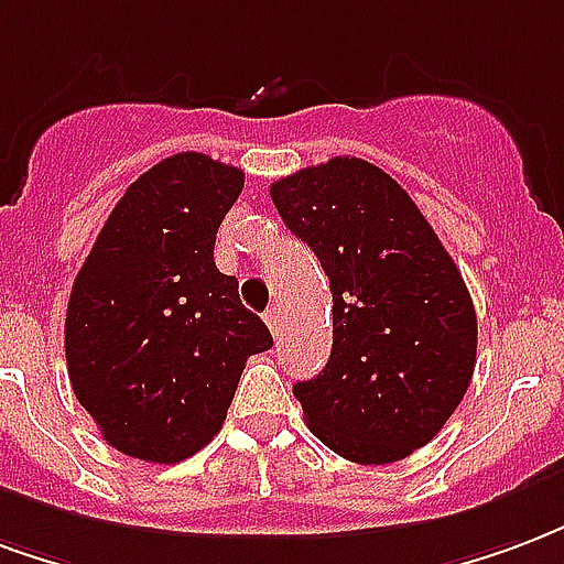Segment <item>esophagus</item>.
<instances>
[{"mask_svg": "<svg viewBox=\"0 0 564 564\" xmlns=\"http://www.w3.org/2000/svg\"><path fill=\"white\" fill-rule=\"evenodd\" d=\"M265 325H269L271 335L278 337V332H281V307H269L265 311Z\"/></svg>", "mask_w": 564, "mask_h": 564, "instance_id": "esophagus-1", "label": "esophagus"}]
</instances>
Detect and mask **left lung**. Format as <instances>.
<instances>
[{
	"label": "left lung",
	"mask_w": 564,
	"mask_h": 564,
	"mask_svg": "<svg viewBox=\"0 0 564 564\" xmlns=\"http://www.w3.org/2000/svg\"><path fill=\"white\" fill-rule=\"evenodd\" d=\"M283 224L332 286V356L293 394L314 436L352 463H394L442 431L469 388L473 299L427 218L361 158L271 185Z\"/></svg>",
	"instance_id": "1"
}]
</instances>
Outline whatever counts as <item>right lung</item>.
<instances>
[{"label": "right lung", "instance_id": "right-lung-1", "mask_svg": "<svg viewBox=\"0 0 564 564\" xmlns=\"http://www.w3.org/2000/svg\"><path fill=\"white\" fill-rule=\"evenodd\" d=\"M245 173L182 152L116 203L70 286L65 358L80 406L116 452L145 463L197 454L227 419L245 361L271 346L215 236Z\"/></svg>", "mask_w": 564, "mask_h": 564}]
</instances>
